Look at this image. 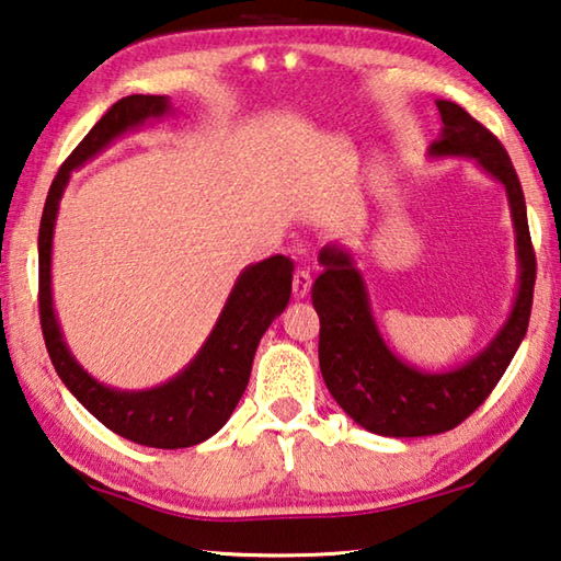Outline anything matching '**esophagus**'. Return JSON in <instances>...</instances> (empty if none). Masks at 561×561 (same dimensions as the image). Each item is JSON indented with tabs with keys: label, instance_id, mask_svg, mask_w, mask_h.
Masks as SVG:
<instances>
[{
	"label": "esophagus",
	"instance_id": "obj_1",
	"mask_svg": "<svg viewBox=\"0 0 561 561\" xmlns=\"http://www.w3.org/2000/svg\"><path fill=\"white\" fill-rule=\"evenodd\" d=\"M291 291H294V299L309 297V291H311V272L309 270H299L297 274H294Z\"/></svg>",
	"mask_w": 561,
	"mask_h": 561
}]
</instances>
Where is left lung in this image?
<instances>
[{
	"label": "left lung",
	"instance_id": "8db88e82",
	"mask_svg": "<svg viewBox=\"0 0 561 561\" xmlns=\"http://www.w3.org/2000/svg\"><path fill=\"white\" fill-rule=\"evenodd\" d=\"M442 135L430 145L432 159L466 157L505 188L517 254L513 309L485 348L449 370H424L402 360L373 316L368 287L351 250L341 242L321 248V277L311 301L321 319L319 365L323 382L341 410L363 430L394 439L449 432L493 392L527 333L535 291V252L529 242L520 181L501 141L468 112L436 100Z\"/></svg>",
	"mask_w": 561,
	"mask_h": 561
}]
</instances>
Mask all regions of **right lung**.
Wrapping results in <instances>:
<instances>
[{"mask_svg":"<svg viewBox=\"0 0 561 561\" xmlns=\"http://www.w3.org/2000/svg\"><path fill=\"white\" fill-rule=\"evenodd\" d=\"M171 112L176 110L169 95H127L117 100L58 169L38 228L41 329L58 378L110 432L151 449H186L222 430L250 382L260 339L287 309L294 274V262L284 254H274L242 270L198 353L186 368L161 385L147 390H119L93 378L76 360L60 331L50 289V257L60 198L76 169L95 159L112 141Z\"/></svg>","mask_w":561,"mask_h":561,"instance_id":"1","label":"right lung"}]
</instances>
